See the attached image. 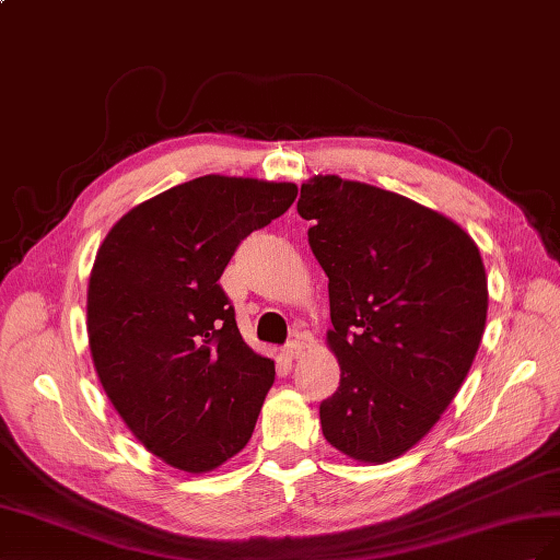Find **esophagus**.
I'll return each instance as SVG.
<instances>
[{"instance_id": "esophagus-1", "label": "esophagus", "mask_w": 560, "mask_h": 560, "mask_svg": "<svg viewBox=\"0 0 560 560\" xmlns=\"http://www.w3.org/2000/svg\"><path fill=\"white\" fill-rule=\"evenodd\" d=\"M302 354H305V345H302L300 340H293V342H289V345H285L283 347V357L285 359H300Z\"/></svg>"}]
</instances>
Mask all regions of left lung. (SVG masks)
Masks as SVG:
<instances>
[{"label": "left lung", "instance_id": "obj_1", "mask_svg": "<svg viewBox=\"0 0 560 560\" xmlns=\"http://www.w3.org/2000/svg\"><path fill=\"white\" fill-rule=\"evenodd\" d=\"M328 277L326 345L340 387L318 408L326 441L361 465L406 455L453 404L481 345L488 277L455 220L340 175L300 187Z\"/></svg>", "mask_w": 560, "mask_h": 560}]
</instances>
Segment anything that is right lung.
<instances>
[{
  "instance_id": "right-lung-1",
  "label": "right lung",
  "mask_w": 560,
  "mask_h": 560,
  "mask_svg": "<svg viewBox=\"0 0 560 560\" xmlns=\"http://www.w3.org/2000/svg\"><path fill=\"white\" fill-rule=\"evenodd\" d=\"M295 183L201 175L124 213L95 253L86 332L101 385L145 448L185 474L244 451L275 361L253 351L220 277Z\"/></svg>"
}]
</instances>
